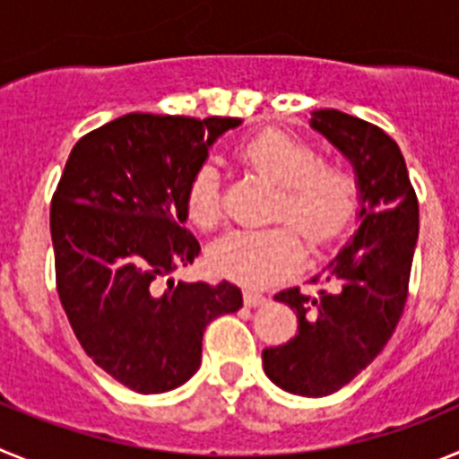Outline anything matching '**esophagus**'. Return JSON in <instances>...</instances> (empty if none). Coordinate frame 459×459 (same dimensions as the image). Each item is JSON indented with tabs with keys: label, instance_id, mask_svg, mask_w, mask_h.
I'll use <instances>...</instances> for the list:
<instances>
[{
	"label": "esophagus",
	"instance_id": "obj_1",
	"mask_svg": "<svg viewBox=\"0 0 459 459\" xmlns=\"http://www.w3.org/2000/svg\"><path fill=\"white\" fill-rule=\"evenodd\" d=\"M243 303H246L248 307H259L266 303V296L257 294V291H253V290H246L243 291Z\"/></svg>",
	"mask_w": 459,
	"mask_h": 459
}]
</instances>
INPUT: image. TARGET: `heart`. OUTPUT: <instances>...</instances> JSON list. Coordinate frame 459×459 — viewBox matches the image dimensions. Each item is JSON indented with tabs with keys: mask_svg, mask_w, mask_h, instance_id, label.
I'll return each instance as SVG.
<instances>
[{
	"mask_svg": "<svg viewBox=\"0 0 459 459\" xmlns=\"http://www.w3.org/2000/svg\"><path fill=\"white\" fill-rule=\"evenodd\" d=\"M238 156L280 186L275 218L291 221L312 246L333 241L350 225L356 209L354 172L338 160H319L317 149L307 140L271 128L243 142ZM186 213L193 225L204 230L221 221L216 165L202 163L190 174ZM290 226L280 222L264 230H230L211 243V269L248 287H266L285 278L303 257L301 238Z\"/></svg>",
	"mask_w": 459,
	"mask_h": 459,
	"instance_id": "obj_1",
	"label": "heart"
}]
</instances>
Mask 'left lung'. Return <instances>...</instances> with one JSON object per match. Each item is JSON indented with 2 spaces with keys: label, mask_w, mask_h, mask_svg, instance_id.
Instances as JSON below:
<instances>
[{
  "label": "left lung",
  "mask_w": 459,
  "mask_h": 459,
  "mask_svg": "<svg viewBox=\"0 0 459 459\" xmlns=\"http://www.w3.org/2000/svg\"><path fill=\"white\" fill-rule=\"evenodd\" d=\"M310 126L351 163L359 186V230L312 278L317 299L299 287L275 294L296 310L299 333L262 351L264 372L294 395L324 397L347 386L386 347L407 303L419 200L395 140L340 109L312 112Z\"/></svg>",
  "instance_id": "1"
}]
</instances>
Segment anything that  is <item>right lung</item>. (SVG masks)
<instances>
[{
	"mask_svg": "<svg viewBox=\"0 0 459 459\" xmlns=\"http://www.w3.org/2000/svg\"><path fill=\"white\" fill-rule=\"evenodd\" d=\"M241 119L131 112L80 137L52 195L56 291L99 368L135 393L181 386L202 363L211 319L237 312L241 290L169 281L200 243L186 230V186L211 144Z\"/></svg>",
	"mask_w": 459,
	"mask_h": 459,
	"instance_id": "add662e5",
	"label": "right lung"
}]
</instances>
